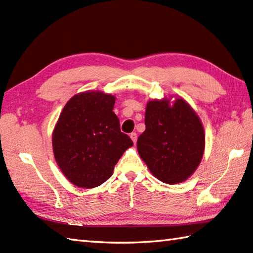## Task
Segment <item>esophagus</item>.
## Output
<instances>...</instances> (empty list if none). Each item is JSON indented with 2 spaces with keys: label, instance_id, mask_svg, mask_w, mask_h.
<instances>
[{
  "label": "esophagus",
  "instance_id": "esophagus-1",
  "mask_svg": "<svg viewBox=\"0 0 253 253\" xmlns=\"http://www.w3.org/2000/svg\"><path fill=\"white\" fill-rule=\"evenodd\" d=\"M130 138H131V140H132V142H133V143H136V142H137V138H138V136H137V133H136V132H131V133H130Z\"/></svg>",
  "mask_w": 253,
  "mask_h": 253
}]
</instances>
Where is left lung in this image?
Instances as JSON below:
<instances>
[{
    "label": "left lung",
    "mask_w": 253,
    "mask_h": 253,
    "mask_svg": "<svg viewBox=\"0 0 253 253\" xmlns=\"http://www.w3.org/2000/svg\"><path fill=\"white\" fill-rule=\"evenodd\" d=\"M138 153L152 175L165 184L185 181L200 164L206 135L198 114L180 96L150 100Z\"/></svg>",
    "instance_id": "left-lung-1"
}]
</instances>
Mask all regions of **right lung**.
Listing matches in <instances>:
<instances>
[{"label":"right lung","instance_id":"add662e5","mask_svg":"<svg viewBox=\"0 0 253 253\" xmlns=\"http://www.w3.org/2000/svg\"><path fill=\"white\" fill-rule=\"evenodd\" d=\"M115 96L102 91L75 94L52 133L53 153L64 176L77 187H98L110 178L131 139L121 131L113 112Z\"/></svg>","mask_w":253,"mask_h":253}]
</instances>
